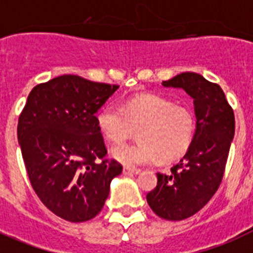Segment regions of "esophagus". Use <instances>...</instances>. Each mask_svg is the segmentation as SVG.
Wrapping results in <instances>:
<instances>
[{"label": "esophagus", "instance_id": "obj_1", "mask_svg": "<svg viewBox=\"0 0 253 253\" xmlns=\"http://www.w3.org/2000/svg\"><path fill=\"white\" fill-rule=\"evenodd\" d=\"M140 173V169H130V167H123V175H137Z\"/></svg>", "mask_w": 253, "mask_h": 253}]
</instances>
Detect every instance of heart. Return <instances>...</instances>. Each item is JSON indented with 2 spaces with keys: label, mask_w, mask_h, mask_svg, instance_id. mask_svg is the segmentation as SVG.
Listing matches in <instances>:
<instances>
[{
  "label": "heart",
  "mask_w": 253,
  "mask_h": 253,
  "mask_svg": "<svg viewBox=\"0 0 253 253\" xmlns=\"http://www.w3.org/2000/svg\"><path fill=\"white\" fill-rule=\"evenodd\" d=\"M96 122L104 136L116 144L130 139L137 130V143L110 150L112 158L131 167L177 161L190 149L197 131L190 108L158 94L136 95L121 107L108 104L97 113Z\"/></svg>",
  "instance_id": "b5f03b06"
}]
</instances>
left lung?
Listing matches in <instances>:
<instances>
[{"label": "left lung", "mask_w": 253, "mask_h": 253, "mask_svg": "<svg viewBox=\"0 0 253 253\" xmlns=\"http://www.w3.org/2000/svg\"><path fill=\"white\" fill-rule=\"evenodd\" d=\"M162 86L182 88L193 99L197 131L190 149L167 175L157 173V186L146 201L159 217L179 221L203 209L224 176L235 121L224 91L198 73L186 72L163 81Z\"/></svg>", "instance_id": "left-lung-1"}]
</instances>
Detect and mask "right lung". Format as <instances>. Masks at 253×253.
I'll use <instances>...</instances> for the list:
<instances>
[{
	"instance_id": "obj_1",
	"label": "right lung",
	"mask_w": 253,
	"mask_h": 253,
	"mask_svg": "<svg viewBox=\"0 0 253 253\" xmlns=\"http://www.w3.org/2000/svg\"><path fill=\"white\" fill-rule=\"evenodd\" d=\"M120 86L65 74L31 91L18 140L31 184L51 212L71 222L94 218L121 175L107 154L96 114Z\"/></svg>"
}]
</instances>
